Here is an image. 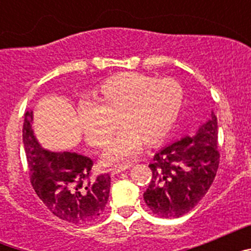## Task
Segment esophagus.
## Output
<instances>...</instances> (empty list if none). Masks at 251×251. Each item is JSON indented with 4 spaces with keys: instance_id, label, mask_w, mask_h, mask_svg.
<instances>
[{
    "instance_id": "34e87169",
    "label": "esophagus",
    "mask_w": 251,
    "mask_h": 251,
    "mask_svg": "<svg viewBox=\"0 0 251 251\" xmlns=\"http://www.w3.org/2000/svg\"><path fill=\"white\" fill-rule=\"evenodd\" d=\"M130 167V165H126V166H119V167H114L110 170V175L112 176H115V175L121 174V172H123V171L128 170V168Z\"/></svg>"
}]
</instances>
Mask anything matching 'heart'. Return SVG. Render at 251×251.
Segmentation results:
<instances>
[{
	"mask_svg": "<svg viewBox=\"0 0 251 251\" xmlns=\"http://www.w3.org/2000/svg\"><path fill=\"white\" fill-rule=\"evenodd\" d=\"M95 99L98 104H79L77 124L88 145L103 148L118 119L123 129L101 156V165L110 167L129 161L143 143L157 145L167 136L182 109L183 89L174 79L119 73L99 86Z\"/></svg>",
	"mask_w": 251,
	"mask_h": 251,
	"instance_id": "heart-1",
	"label": "heart"
}]
</instances>
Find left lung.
<instances>
[{"instance_id":"left-lung-1","label":"left lung","mask_w":251,"mask_h":251,"mask_svg":"<svg viewBox=\"0 0 251 251\" xmlns=\"http://www.w3.org/2000/svg\"><path fill=\"white\" fill-rule=\"evenodd\" d=\"M217 119L214 112L194 136H185L154 154L152 181L143 194L153 214L179 217L202 200L219 168Z\"/></svg>"}]
</instances>
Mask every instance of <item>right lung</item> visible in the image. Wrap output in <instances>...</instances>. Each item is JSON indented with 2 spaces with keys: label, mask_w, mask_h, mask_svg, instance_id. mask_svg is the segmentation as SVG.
Here are the masks:
<instances>
[{
  "label": "right lung",
  "mask_w": 251,
  "mask_h": 251,
  "mask_svg": "<svg viewBox=\"0 0 251 251\" xmlns=\"http://www.w3.org/2000/svg\"><path fill=\"white\" fill-rule=\"evenodd\" d=\"M32 123V112H26L22 141L37 196L61 220L88 224L99 219L109 197V175L90 178L89 157L72 151L45 150L35 136Z\"/></svg>",
  "instance_id": "1"
}]
</instances>
